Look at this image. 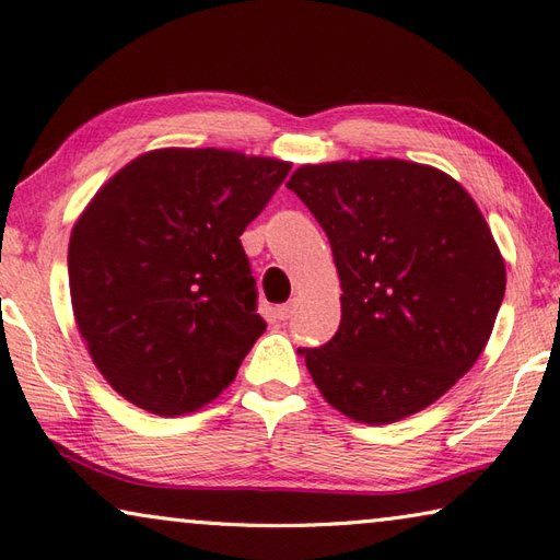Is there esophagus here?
Wrapping results in <instances>:
<instances>
[{"label":"esophagus","instance_id":"esophagus-1","mask_svg":"<svg viewBox=\"0 0 560 560\" xmlns=\"http://www.w3.org/2000/svg\"><path fill=\"white\" fill-rule=\"evenodd\" d=\"M293 307H295V301H289V303L279 305V307H277V317H279V319H289V317L293 315Z\"/></svg>","mask_w":560,"mask_h":560}]
</instances>
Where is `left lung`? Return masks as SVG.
<instances>
[{
	"label": "left lung",
	"instance_id": "left-lung-1",
	"mask_svg": "<svg viewBox=\"0 0 560 560\" xmlns=\"http://www.w3.org/2000/svg\"><path fill=\"white\" fill-rule=\"evenodd\" d=\"M329 237L337 335L305 355L317 389L359 423L425 409L477 363L505 295V261L457 180L431 165H301L287 185Z\"/></svg>",
	"mask_w": 560,
	"mask_h": 560
}]
</instances>
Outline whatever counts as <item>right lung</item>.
<instances>
[{
	"label": "right lung",
	"mask_w": 560,
	"mask_h": 560,
	"mask_svg": "<svg viewBox=\"0 0 560 560\" xmlns=\"http://www.w3.org/2000/svg\"><path fill=\"white\" fill-rule=\"evenodd\" d=\"M291 163L159 149L127 163L69 237L77 327L110 387L183 416L229 387L267 323L241 235Z\"/></svg>",
	"instance_id": "add662e5"
}]
</instances>
